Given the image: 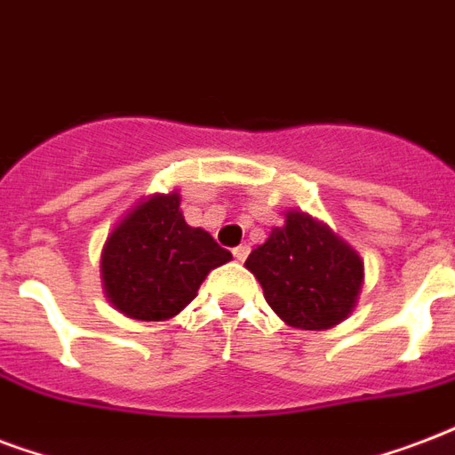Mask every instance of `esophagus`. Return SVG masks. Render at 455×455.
<instances>
[{"mask_svg": "<svg viewBox=\"0 0 455 455\" xmlns=\"http://www.w3.org/2000/svg\"><path fill=\"white\" fill-rule=\"evenodd\" d=\"M248 252H251V248H248V245L243 243V245H238V248H234V258L238 259V262H243V259L248 258Z\"/></svg>", "mask_w": 455, "mask_h": 455, "instance_id": "esophagus-1", "label": "esophagus"}]
</instances>
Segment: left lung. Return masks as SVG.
Wrapping results in <instances>:
<instances>
[{"instance_id":"left-lung-1","label":"left lung","mask_w":455,"mask_h":455,"mask_svg":"<svg viewBox=\"0 0 455 455\" xmlns=\"http://www.w3.org/2000/svg\"><path fill=\"white\" fill-rule=\"evenodd\" d=\"M245 267L286 324L312 331L346 320L365 279L358 252L327 224L296 210L248 255Z\"/></svg>"}]
</instances>
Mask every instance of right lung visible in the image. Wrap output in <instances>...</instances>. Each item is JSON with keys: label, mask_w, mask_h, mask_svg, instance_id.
<instances>
[{"label": "right lung", "mask_w": 455, "mask_h": 455, "mask_svg": "<svg viewBox=\"0 0 455 455\" xmlns=\"http://www.w3.org/2000/svg\"><path fill=\"white\" fill-rule=\"evenodd\" d=\"M179 204V193L148 197L104 243V293L126 317L159 322L179 315L204 276L231 259L207 231L186 224Z\"/></svg>", "instance_id": "obj_1"}]
</instances>
